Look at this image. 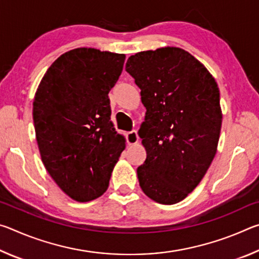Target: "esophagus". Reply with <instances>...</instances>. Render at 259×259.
<instances>
[{
  "label": "esophagus",
  "instance_id": "1",
  "mask_svg": "<svg viewBox=\"0 0 259 259\" xmlns=\"http://www.w3.org/2000/svg\"><path fill=\"white\" fill-rule=\"evenodd\" d=\"M126 142H128L129 145H135V144L138 143V135L137 131L133 130L130 133L126 134Z\"/></svg>",
  "mask_w": 259,
  "mask_h": 259
}]
</instances>
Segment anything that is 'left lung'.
<instances>
[{
	"label": "left lung",
	"mask_w": 259,
	"mask_h": 259,
	"mask_svg": "<svg viewBox=\"0 0 259 259\" xmlns=\"http://www.w3.org/2000/svg\"><path fill=\"white\" fill-rule=\"evenodd\" d=\"M125 71L146 108L138 131L147 154L137 169L139 185L155 202L175 204L199 185L217 152L223 119L217 82L176 47L130 56Z\"/></svg>",
	"instance_id": "left-lung-1"
}]
</instances>
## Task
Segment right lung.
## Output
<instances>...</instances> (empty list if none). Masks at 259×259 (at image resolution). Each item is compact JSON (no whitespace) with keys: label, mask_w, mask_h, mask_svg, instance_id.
Returning <instances> with one entry per match:
<instances>
[{"label":"right lung","mask_w":259,"mask_h":259,"mask_svg":"<svg viewBox=\"0 0 259 259\" xmlns=\"http://www.w3.org/2000/svg\"><path fill=\"white\" fill-rule=\"evenodd\" d=\"M125 56L77 48L48 68L33 103L35 135L47 171L78 202L106 192L124 137L113 128L108 93Z\"/></svg>","instance_id":"add662e5"}]
</instances>
